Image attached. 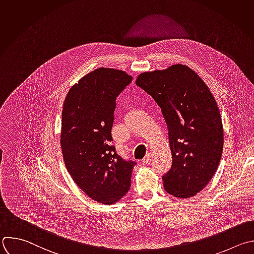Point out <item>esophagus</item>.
Returning a JSON list of instances; mask_svg holds the SVG:
<instances>
[{
    "instance_id": "1",
    "label": "esophagus",
    "mask_w": 254,
    "mask_h": 254,
    "mask_svg": "<svg viewBox=\"0 0 254 254\" xmlns=\"http://www.w3.org/2000/svg\"><path fill=\"white\" fill-rule=\"evenodd\" d=\"M150 159H151L150 154H146V155L142 158V162H143V163H148V162L150 161Z\"/></svg>"
}]
</instances>
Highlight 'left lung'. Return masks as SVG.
Listing matches in <instances>:
<instances>
[{
	"label": "left lung",
	"mask_w": 254,
	"mask_h": 254,
	"mask_svg": "<svg viewBox=\"0 0 254 254\" xmlns=\"http://www.w3.org/2000/svg\"><path fill=\"white\" fill-rule=\"evenodd\" d=\"M135 83L156 102L167 125L173 164L162 177L165 191L181 198L196 194L215 174L223 149L222 122L212 94L184 64L142 72Z\"/></svg>",
	"instance_id": "1"
}]
</instances>
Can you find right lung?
Returning <instances> with one entry per match:
<instances>
[{
  "mask_svg": "<svg viewBox=\"0 0 254 254\" xmlns=\"http://www.w3.org/2000/svg\"><path fill=\"white\" fill-rule=\"evenodd\" d=\"M131 80L123 70L100 67L73 84L64 103L61 145L66 170L84 193L103 204L129 190L136 164L112 143L116 100Z\"/></svg>",
  "mask_w": 254,
  "mask_h": 254,
  "instance_id": "obj_1",
  "label": "right lung"
}]
</instances>
